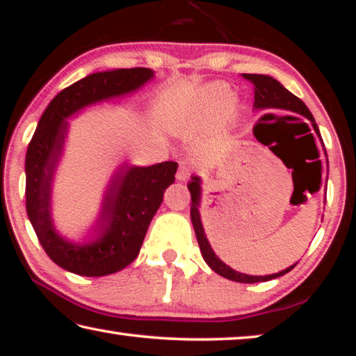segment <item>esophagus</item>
Returning a JSON list of instances; mask_svg holds the SVG:
<instances>
[{"label":"esophagus","instance_id":"esophagus-1","mask_svg":"<svg viewBox=\"0 0 356 356\" xmlns=\"http://www.w3.org/2000/svg\"><path fill=\"white\" fill-rule=\"evenodd\" d=\"M193 171H195V163H193L191 160L180 161V166H179V171H177V179L179 180H186L191 176Z\"/></svg>","mask_w":356,"mask_h":356}]
</instances>
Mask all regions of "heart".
Wrapping results in <instances>:
<instances>
[{
  "label": "heart",
  "mask_w": 356,
  "mask_h": 356,
  "mask_svg": "<svg viewBox=\"0 0 356 356\" xmlns=\"http://www.w3.org/2000/svg\"><path fill=\"white\" fill-rule=\"evenodd\" d=\"M227 97H229L227 86H225V84L221 83H216V84H212V86H209L206 91H204L202 100L207 110L215 111L216 108H220L222 104H225Z\"/></svg>",
  "instance_id": "obj_1"
}]
</instances>
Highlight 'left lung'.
Returning a JSON list of instances; mask_svg holds the SVG:
<instances>
[{
  "label": "left lung",
  "mask_w": 356,
  "mask_h": 356,
  "mask_svg": "<svg viewBox=\"0 0 356 356\" xmlns=\"http://www.w3.org/2000/svg\"><path fill=\"white\" fill-rule=\"evenodd\" d=\"M243 78L254 84V108L256 110H268V108H273V110H284V111H292V113L301 114V116H305L306 119L311 120L316 134L321 136L316 120H314V118H312V114L308 110V106H306L303 102L297 97V95H293L291 91H287V89L282 86L278 80H275V78L268 76V75H259V74H243ZM188 190H190L191 201H193L191 202V213H190L191 222H193V227H195L197 243H200V248H201V254L204 257V261L207 262L209 267L212 268L215 273H218L222 276V278H227L231 281L252 284V282L270 281V280L280 278V276L286 275L287 272H291L295 265H297V264H293L292 267L282 270V272H280V273H273V275H267V276H251V275H245V273H240V272H236V270H232L229 265L220 261L218 256L213 252L212 246H210L206 234H204L200 210H197V207H200V201H201V179L191 177V182L188 184Z\"/></svg>",
  "instance_id": "obj_1"
}]
</instances>
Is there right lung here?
<instances>
[{
    "mask_svg": "<svg viewBox=\"0 0 356 356\" xmlns=\"http://www.w3.org/2000/svg\"><path fill=\"white\" fill-rule=\"evenodd\" d=\"M154 76L146 67L97 72L63 89L42 114L26 150V212L42 248L59 267L81 276L116 273L135 261L165 190L174 182L176 161L152 166L122 165L108 185L94 242L76 245L51 221V184L61 159L67 119L81 108L136 91Z\"/></svg>",
    "mask_w": 356,
    "mask_h": 356,
    "instance_id": "right-lung-1",
    "label": "right lung"
}]
</instances>
